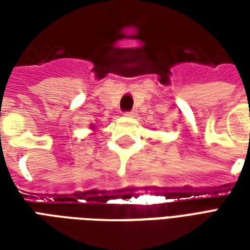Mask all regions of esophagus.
<instances>
[{"label": "esophagus", "mask_w": 250, "mask_h": 250, "mask_svg": "<svg viewBox=\"0 0 250 250\" xmlns=\"http://www.w3.org/2000/svg\"><path fill=\"white\" fill-rule=\"evenodd\" d=\"M125 115H127V116H135L136 111H135V109H132V111H128V112H125Z\"/></svg>", "instance_id": "esophagus-1"}]
</instances>
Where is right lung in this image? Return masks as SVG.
I'll list each match as a JSON object with an SVG mask.
<instances>
[{
	"label": "right lung",
	"instance_id": "obj_1",
	"mask_svg": "<svg viewBox=\"0 0 250 250\" xmlns=\"http://www.w3.org/2000/svg\"><path fill=\"white\" fill-rule=\"evenodd\" d=\"M92 128H95V127H93V125H92Z\"/></svg>",
	"mask_w": 250,
	"mask_h": 250
}]
</instances>
